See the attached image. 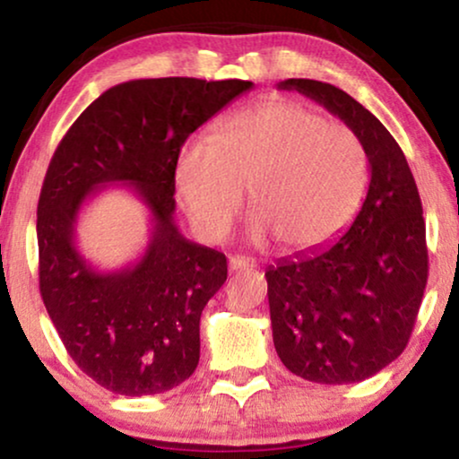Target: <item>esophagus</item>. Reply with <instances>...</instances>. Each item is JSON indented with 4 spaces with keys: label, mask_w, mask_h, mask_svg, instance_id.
<instances>
[{
    "label": "esophagus",
    "mask_w": 459,
    "mask_h": 459,
    "mask_svg": "<svg viewBox=\"0 0 459 459\" xmlns=\"http://www.w3.org/2000/svg\"><path fill=\"white\" fill-rule=\"evenodd\" d=\"M254 260H249L246 256H230L229 258V269L237 273V271H246V269H254Z\"/></svg>",
    "instance_id": "obj_1"
}]
</instances>
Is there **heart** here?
<instances>
[{
    "label": "heart",
    "mask_w": 459,
    "mask_h": 459,
    "mask_svg": "<svg viewBox=\"0 0 459 459\" xmlns=\"http://www.w3.org/2000/svg\"><path fill=\"white\" fill-rule=\"evenodd\" d=\"M368 173V150L351 126L273 97L226 118L213 142L188 139L178 152L176 188L196 233L220 241L249 186L252 239L275 235L288 252L309 254L351 224Z\"/></svg>",
    "instance_id": "b5f03b06"
}]
</instances>
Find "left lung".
Masks as SVG:
<instances>
[{"label":"left lung","instance_id":"1","mask_svg":"<svg viewBox=\"0 0 459 459\" xmlns=\"http://www.w3.org/2000/svg\"><path fill=\"white\" fill-rule=\"evenodd\" d=\"M277 89L317 101L368 150L367 199L350 229L264 273L283 367L313 384H358L394 362L413 333L428 281L421 199L396 139L362 103L317 80L290 78Z\"/></svg>","mask_w":459,"mask_h":459}]
</instances>
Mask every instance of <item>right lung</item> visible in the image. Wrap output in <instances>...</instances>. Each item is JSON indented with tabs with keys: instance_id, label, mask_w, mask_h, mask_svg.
Here are the masks:
<instances>
[{
	"instance_id": "right-lung-1",
	"label": "right lung",
	"mask_w": 459,
	"mask_h": 459,
	"mask_svg": "<svg viewBox=\"0 0 459 459\" xmlns=\"http://www.w3.org/2000/svg\"><path fill=\"white\" fill-rule=\"evenodd\" d=\"M246 80H129L97 97L52 156L38 203L39 292L80 370L123 396L186 381L199 364V322L226 281V256L179 233L176 160L201 125L252 89ZM125 183L151 212L143 256L92 267L74 246L86 200Z\"/></svg>"
}]
</instances>
